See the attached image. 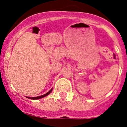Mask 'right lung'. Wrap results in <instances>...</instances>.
<instances>
[{
	"label": "right lung",
	"mask_w": 127,
	"mask_h": 127,
	"mask_svg": "<svg viewBox=\"0 0 127 127\" xmlns=\"http://www.w3.org/2000/svg\"><path fill=\"white\" fill-rule=\"evenodd\" d=\"M51 91H52V89L50 90L48 92H47L46 94H44V95H41V96H39V97H27L28 98H30V99H33V100H37V99H40V98H42L44 97H46L47 95H48L51 92Z\"/></svg>",
	"instance_id": "right-lung-1"
}]
</instances>
